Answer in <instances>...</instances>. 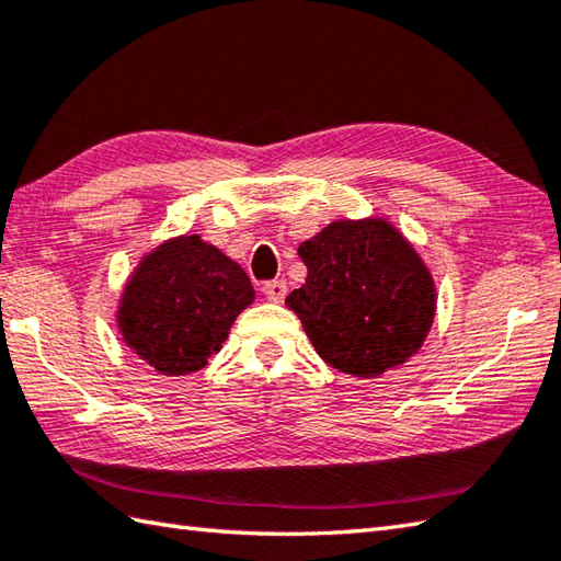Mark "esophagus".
<instances>
[{
    "label": "esophagus",
    "mask_w": 561,
    "mask_h": 561,
    "mask_svg": "<svg viewBox=\"0 0 561 561\" xmlns=\"http://www.w3.org/2000/svg\"><path fill=\"white\" fill-rule=\"evenodd\" d=\"M262 294H265L270 301L279 304V301H284V296H287V282H282V279L265 282L262 284Z\"/></svg>",
    "instance_id": "esophagus-1"
}]
</instances>
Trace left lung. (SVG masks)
Wrapping results in <instances>:
<instances>
[{
  "mask_svg": "<svg viewBox=\"0 0 561 561\" xmlns=\"http://www.w3.org/2000/svg\"><path fill=\"white\" fill-rule=\"evenodd\" d=\"M299 257L309 277L287 306L328 365L377 377L419 353L435 318V284L389 221H335L304 240Z\"/></svg>",
  "mask_w": 561,
  "mask_h": 561,
  "instance_id": "left-lung-1",
  "label": "left lung"
}]
</instances>
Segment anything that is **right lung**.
<instances>
[{
	"label": "right lung",
	"mask_w": 561,
	"mask_h": 561,
	"mask_svg": "<svg viewBox=\"0 0 561 561\" xmlns=\"http://www.w3.org/2000/svg\"><path fill=\"white\" fill-rule=\"evenodd\" d=\"M252 299L243 267L199 236H182L142 257L121 296L118 328L140 359L180 377L206 367Z\"/></svg>",
	"instance_id": "obj_1"
}]
</instances>
